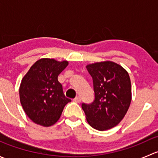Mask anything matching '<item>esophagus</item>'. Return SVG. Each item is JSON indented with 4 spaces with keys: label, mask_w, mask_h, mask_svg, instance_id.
Segmentation results:
<instances>
[{
    "label": "esophagus",
    "mask_w": 158,
    "mask_h": 158,
    "mask_svg": "<svg viewBox=\"0 0 158 158\" xmlns=\"http://www.w3.org/2000/svg\"><path fill=\"white\" fill-rule=\"evenodd\" d=\"M73 101H74L75 102H77V103H79V102H81V98H80V97H79V96H76V98H74V100H73Z\"/></svg>",
    "instance_id": "1"
}]
</instances>
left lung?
Segmentation results:
<instances>
[{"label": "left lung", "mask_w": 158, "mask_h": 158, "mask_svg": "<svg viewBox=\"0 0 158 158\" xmlns=\"http://www.w3.org/2000/svg\"><path fill=\"white\" fill-rule=\"evenodd\" d=\"M86 69L92 77L95 100L82 104L87 122L93 128L106 131L124 118L131 102V84L128 73L111 61L92 63Z\"/></svg>", "instance_id": "1"}]
</instances>
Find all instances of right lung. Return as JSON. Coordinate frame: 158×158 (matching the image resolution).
<instances>
[{
	"mask_svg": "<svg viewBox=\"0 0 158 158\" xmlns=\"http://www.w3.org/2000/svg\"><path fill=\"white\" fill-rule=\"evenodd\" d=\"M69 63L54 59L37 60L20 82L19 94L23 111L37 125L49 127L60 119L65 106L71 102L66 98L58 76Z\"/></svg>",
	"mask_w": 158,
	"mask_h": 158,
	"instance_id": "obj_1",
	"label": "right lung"
}]
</instances>
